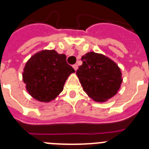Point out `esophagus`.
<instances>
[{
    "instance_id": "34e87169",
    "label": "esophagus",
    "mask_w": 149,
    "mask_h": 149,
    "mask_svg": "<svg viewBox=\"0 0 149 149\" xmlns=\"http://www.w3.org/2000/svg\"><path fill=\"white\" fill-rule=\"evenodd\" d=\"M73 68L74 69V71H77V68H78V66H77V65H76V64H74V65H73Z\"/></svg>"
}]
</instances>
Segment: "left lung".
<instances>
[{
  "mask_svg": "<svg viewBox=\"0 0 149 149\" xmlns=\"http://www.w3.org/2000/svg\"><path fill=\"white\" fill-rule=\"evenodd\" d=\"M76 72L84 92L95 102H106L117 94L122 83L121 69L102 54L88 52Z\"/></svg>",
  "mask_w": 149,
  "mask_h": 149,
  "instance_id": "1",
  "label": "left lung"
}]
</instances>
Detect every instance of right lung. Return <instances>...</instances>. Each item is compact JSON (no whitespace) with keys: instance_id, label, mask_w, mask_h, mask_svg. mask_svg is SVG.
Segmentation results:
<instances>
[{"instance_id":"1","label":"right lung","mask_w":149,"mask_h":149,"mask_svg":"<svg viewBox=\"0 0 149 149\" xmlns=\"http://www.w3.org/2000/svg\"><path fill=\"white\" fill-rule=\"evenodd\" d=\"M74 72L65 54H59L55 50H42L27 60L22 78L34 99L48 103L60 94L67 78Z\"/></svg>"}]
</instances>
